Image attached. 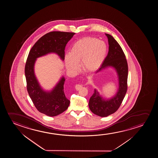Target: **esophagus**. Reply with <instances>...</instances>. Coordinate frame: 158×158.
Listing matches in <instances>:
<instances>
[{
    "label": "esophagus",
    "mask_w": 158,
    "mask_h": 158,
    "mask_svg": "<svg viewBox=\"0 0 158 158\" xmlns=\"http://www.w3.org/2000/svg\"><path fill=\"white\" fill-rule=\"evenodd\" d=\"M81 85L77 84L76 86H75V89H76L77 91L79 90V89H81Z\"/></svg>",
    "instance_id": "34e87169"
}]
</instances>
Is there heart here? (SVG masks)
<instances>
[{
	"label": "heart",
	"instance_id": "obj_1",
	"mask_svg": "<svg viewBox=\"0 0 158 158\" xmlns=\"http://www.w3.org/2000/svg\"><path fill=\"white\" fill-rule=\"evenodd\" d=\"M107 52V46L102 40L85 37L72 45L69 53L65 55V65L68 70L75 72L78 69V63L85 71L97 70L104 62Z\"/></svg>",
	"mask_w": 158,
	"mask_h": 158
}]
</instances>
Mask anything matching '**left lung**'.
I'll use <instances>...</instances> for the list:
<instances>
[{
    "label": "left lung",
    "mask_w": 158,
    "mask_h": 158,
    "mask_svg": "<svg viewBox=\"0 0 158 158\" xmlns=\"http://www.w3.org/2000/svg\"><path fill=\"white\" fill-rule=\"evenodd\" d=\"M105 35L108 38V54L95 73L112 68L117 73L119 87L115 94L110 98L103 97L97 89H94L89 100V108L94 114L102 117H107L118 110L127 89L128 65L125 55L114 38L111 35Z\"/></svg>",
    "instance_id": "obj_1"
}]
</instances>
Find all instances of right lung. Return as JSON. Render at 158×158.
I'll return each instance as SVG.
<instances>
[{"mask_svg":"<svg viewBox=\"0 0 158 158\" xmlns=\"http://www.w3.org/2000/svg\"><path fill=\"white\" fill-rule=\"evenodd\" d=\"M75 33L53 31L41 37L29 52L25 67L27 89L38 110L50 117H55L64 112L69 106L70 101L64 93L65 78L62 76L50 91L44 89L35 72L37 59L50 53L57 54L64 60L65 46Z\"/></svg>","mask_w":158,"mask_h":158,"instance_id":"add662e5","label":"right lung"}]
</instances>
